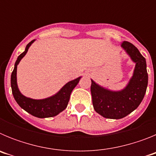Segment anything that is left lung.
Returning <instances> with one entry per match:
<instances>
[{
    "instance_id": "8db88e82",
    "label": "left lung",
    "mask_w": 156,
    "mask_h": 156,
    "mask_svg": "<svg viewBox=\"0 0 156 156\" xmlns=\"http://www.w3.org/2000/svg\"><path fill=\"white\" fill-rule=\"evenodd\" d=\"M121 46L136 63L133 76L126 88L121 91H111L91 80L90 92L94 108L108 119H121L136 109L142 101L148 86L145 58L131 43L123 41Z\"/></svg>"
}]
</instances>
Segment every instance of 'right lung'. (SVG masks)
Returning <instances> with one entry per match:
<instances>
[{
  "instance_id": "add662e5",
  "label": "right lung",
  "mask_w": 156,
  "mask_h": 156,
  "mask_svg": "<svg viewBox=\"0 0 156 156\" xmlns=\"http://www.w3.org/2000/svg\"><path fill=\"white\" fill-rule=\"evenodd\" d=\"M34 40L29 43L26 47L25 51L23 52L16 60L15 68L12 71V76H11V86H12V94H13L14 98L19 104V105L32 115L38 117V118L55 116L63 110L66 109L69 101L71 92L79 83L80 77H78L77 79L67 83L55 95L48 98L42 99V100H35V99L29 98L23 96L19 90L17 86V81H16L17 66L20 60L27 54L29 48L34 43Z\"/></svg>"
}]
</instances>
